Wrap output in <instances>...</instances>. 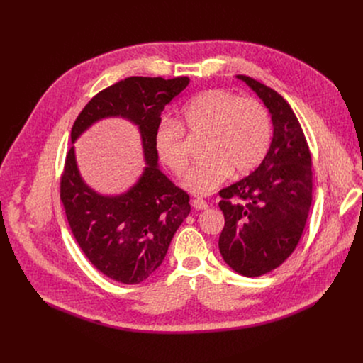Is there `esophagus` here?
<instances>
[{
  "label": "esophagus",
  "instance_id": "34e87169",
  "mask_svg": "<svg viewBox=\"0 0 363 363\" xmlns=\"http://www.w3.org/2000/svg\"><path fill=\"white\" fill-rule=\"evenodd\" d=\"M192 206L195 210H206L208 208V202L201 199V198H195V199H192Z\"/></svg>",
  "mask_w": 363,
  "mask_h": 363
}]
</instances>
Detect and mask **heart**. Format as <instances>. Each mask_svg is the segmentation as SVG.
Returning a JSON list of instances; mask_svg holds the SVG:
<instances>
[{
  "instance_id": "obj_1",
  "label": "heart",
  "mask_w": 363,
  "mask_h": 363,
  "mask_svg": "<svg viewBox=\"0 0 363 363\" xmlns=\"http://www.w3.org/2000/svg\"><path fill=\"white\" fill-rule=\"evenodd\" d=\"M184 130L205 136V158L184 179V186L199 195L213 192L230 172L241 177L254 171L267 155L273 135L270 113L260 101L224 89L206 90L184 106L181 125L164 121L155 130L158 158L177 177H182L191 162Z\"/></svg>"
}]
</instances>
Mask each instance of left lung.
<instances>
[{
	"instance_id": "left-lung-1",
	"label": "left lung",
	"mask_w": 363,
	"mask_h": 363,
	"mask_svg": "<svg viewBox=\"0 0 363 363\" xmlns=\"http://www.w3.org/2000/svg\"><path fill=\"white\" fill-rule=\"evenodd\" d=\"M237 77L272 113L273 139L260 167L220 191L225 225L218 247L234 272L258 277L281 266L300 241L312 205V157L283 96L248 76Z\"/></svg>"
}]
</instances>
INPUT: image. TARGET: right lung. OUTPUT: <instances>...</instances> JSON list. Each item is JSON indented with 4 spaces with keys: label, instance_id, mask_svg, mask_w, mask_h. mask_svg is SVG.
Instances as JSON below:
<instances>
[{
    "label": "right lung",
    "instance_id": "obj_1",
    "mask_svg": "<svg viewBox=\"0 0 363 363\" xmlns=\"http://www.w3.org/2000/svg\"><path fill=\"white\" fill-rule=\"evenodd\" d=\"M188 83V77H128L91 97L72 128L74 142L94 122L121 116L140 132L146 167L125 194L108 196L89 188L79 174L74 146L60 178V199L79 247L100 273L123 284H138L161 266L191 211L189 195L160 171L153 142L162 111Z\"/></svg>",
    "mask_w": 363,
    "mask_h": 363
}]
</instances>
